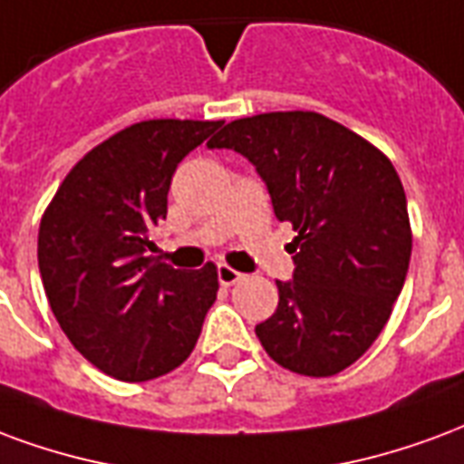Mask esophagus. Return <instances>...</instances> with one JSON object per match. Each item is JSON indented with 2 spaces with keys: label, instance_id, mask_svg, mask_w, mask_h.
<instances>
[{
  "label": "esophagus",
  "instance_id": "1",
  "mask_svg": "<svg viewBox=\"0 0 464 464\" xmlns=\"http://www.w3.org/2000/svg\"><path fill=\"white\" fill-rule=\"evenodd\" d=\"M218 279L222 286H232V284H237L239 279H242V274L237 272V269H232V266L227 265H219L218 266Z\"/></svg>",
  "mask_w": 464,
  "mask_h": 464
}]
</instances>
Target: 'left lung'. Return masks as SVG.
<instances>
[{"label":"left lung","instance_id":"1","mask_svg":"<svg viewBox=\"0 0 464 464\" xmlns=\"http://www.w3.org/2000/svg\"><path fill=\"white\" fill-rule=\"evenodd\" d=\"M208 148L245 155L279 222H292L294 274L256 339L294 373L334 375L378 339L411 265L408 202L381 150L311 111L232 121Z\"/></svg>","mask_w":464,"mask_h":464}]
</instances>
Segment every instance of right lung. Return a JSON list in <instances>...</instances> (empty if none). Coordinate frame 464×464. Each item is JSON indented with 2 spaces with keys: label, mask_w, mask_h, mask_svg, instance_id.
Here are the masks:
<instances>
[{
  "label": "right lung",
  "mask_w": 464,
  "mask_h": 464,
  "mask_svg": "<svg viewBox=\"0 0 464 464\" xmlns=\"http://www.w3.org/2000/svg\"><path fill=\"white\" fill-rule=\"evenodd\" d=\"M222 121H143L96 145L61 182L39 227V272L73 348L118 381L170 373L218 299L209 262L182 272L153 252L178 162Z\"/></svg>",
  "instance_id": "add662e5"
}]
</instances>
